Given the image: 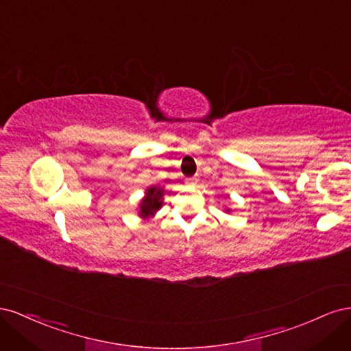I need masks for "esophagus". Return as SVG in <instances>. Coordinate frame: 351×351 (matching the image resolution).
I'll return each instance as SVG.
<instances>
[{
  "label": "esophagus",
  "instance_id": "1",
  "mask_svg": "<svg viewBox=\"0 0 351 351\" xmlns=\"http://www.w3.org/2000/svg\"><path fill=\"white\" fill-rule=\"evenodd\" d=\"M186 183H187V184H196V183H197V178H196V177H189V178L186 180Z\"/></svg>",
  "mask_w": 351,
  "mask_h": 351
}]
</instances>
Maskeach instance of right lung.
<instances>
[{
  "label": "right lung",
  "mask_w": 351,
  "mask_h": 351,
  "mask_svg": "<svg viewBox=\"0 0 351 351\" xmlns=\"http://www.w3.org/2000/svg\"><path fill=\"white\" fill-rule=\"evenodd\" d=\"M161 197H162V189L152 187L147 190L146 197L142 200L141 206V215L142 217H149L154 215L155 212L161 208Z\"/></svg>",
  "instance_id": "right-lung-1"
}]
</instances>
